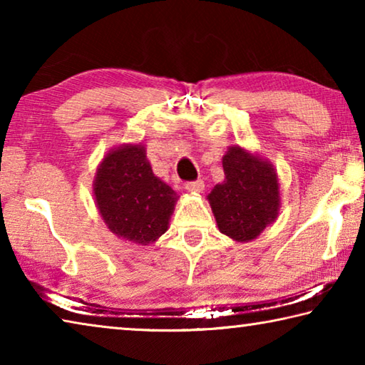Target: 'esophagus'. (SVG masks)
I'll return each instance as SVG.
<instances>
[{
    "label": "esophagus",
    "instance_id": "34e87169",
    "mask_svg": "<svg viewBox=\"0 0 365 365\" xmlns=\"http://www.w3.org/2000/svg\"><path fill=\"white\" fill-rule=\"evenodd\" d=\"M185 188H187L188 191H193V193H201V191L205 190V182H202L201 178H197V180L185 183Z\"/></svg>",
    "mask_w": 365,
    "mask_h": 365
}]
</instances>
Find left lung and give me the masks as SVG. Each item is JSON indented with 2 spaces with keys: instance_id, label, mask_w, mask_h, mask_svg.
Listing matches in <instances>:
<instances>
[{
  "instance_id": "left-lung-1",
  "label": "left lung",
  "mask_w": 365,
  "mask_h": 365,
  "mask_svg": "<svg viewBox=\"0 0 365 365\" xmlns=\"http://www.w3.org/2000/svg\"><path fill=\"white\" fill-rule=\"evenodd\" d=\"M225 178L207 200L219 230L237 242L259 237L275 220L280 207L277 174L267 160L232 146L222 159Z\"/></svg>"
}]
</instances>
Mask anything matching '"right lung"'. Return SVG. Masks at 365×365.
<instances>
[{"label": "right lung", "instance_id": "right-lung-1", "mask_svg": "<svg viewBox=\"0 0 365 365\" xmlns=\"http://www.w3.org/2000/svg\"><path fill=\"white\" fill-rule=\"evenodd\" d=\"M93 185L101 217L117 237L148 245L168 230L178 196L153 174L141 145L108 153Z\"/></svg>", "mask_w": 365, "mask_h": 365}]
</instances>
